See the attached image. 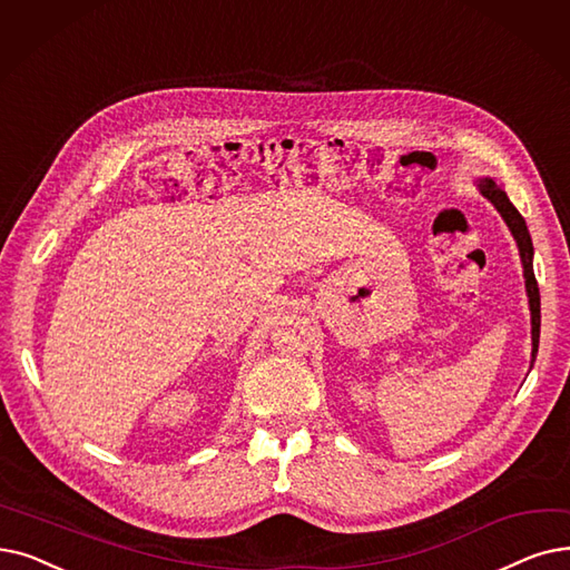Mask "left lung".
I'll list each match as a JSON object with an SVG mask.
<instances>
[{"mask_svg": "<svg viewBox=\"0 0 570 570\" xmlns=\"http://www.w3.org/2000/svg\"><path fill=\"white\" fill-rule=\"evenodd\" d=\"M478 188L480 193L487 197V200L499 209V214L503 216V220L508 224L517 246H519V256H522V265H524V279H527V295H529V309H531V342H533V361L538 354V340H540V291H538V282L533 275V242L527 228V220L522 218L514 209V205L510 203V197L505 195V190L501 188V184H497L493 179L484 177L478 179Z\"/></svg>", "mask_w": 570, "mask_h": 570, "instance_id": "1", "label": "left lung"}]
</instances>
